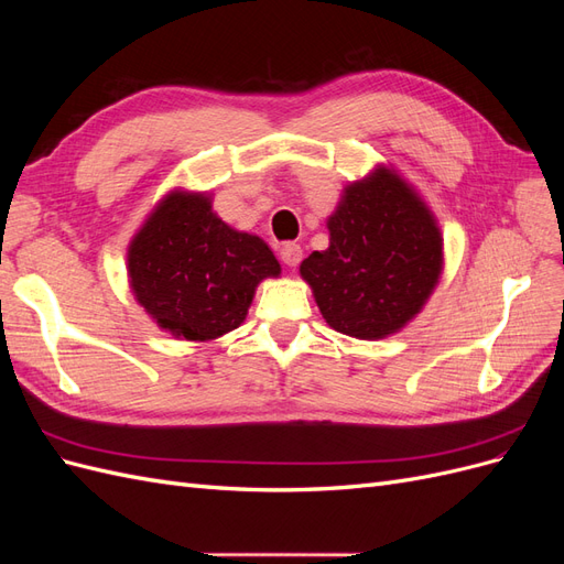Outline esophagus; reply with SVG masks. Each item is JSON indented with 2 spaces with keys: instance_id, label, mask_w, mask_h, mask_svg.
I'll return each instance as SVG.
<instances>
[{
  "instance_id": "34e87169",
  "label": "esophagus",
  "mask_w": 564,
  "mask_h": 564,
  "mask_svg": "<svg viewBox=\"0 0 564 564\" xmlns=\"http://www.w3.org/2000/svg\"><path fill=\"white\" fill-rule=\"evenodd\" d=\"M280 256H282V261H284L289 268H296V265L301 263V259H303V249H301L296 242H289V245L282 247Z\"/></svg>"
}]
</instances>
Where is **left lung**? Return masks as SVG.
<instances>
[{
  "label": "left lung",
  "instance_id": "left-lung-1",
  "mask_svg": "<svg viewBox=\"0 0 564 564\" xmlns=\"http://www.w3.org/2000/svg\"><path fill=\"white\" fill-rule=\"evenodd\" d=\"M329 247L299 268L332 329L379 340L402 332L445 270V237L429 202L392 164L350 181L327 218Z\"/></svg>",
  "mask_w": 564,
  "mask_h": 564
}]
</instances>
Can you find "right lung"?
Masks as SVG:
<instances>
[{
  "mask_svg": "<svg viewBox=\"0 0 564 564\" xmlns=\"http://www.w3.org/2000/svg\"><path fill=\"white\" fill-rule=\"evenodd\" d=\"M207 191L172 187L127 247L129 289L178 340L209 344L247 319L256 286L282 265L259 235L228 226Z\"/></svg>",
  "mask_w": 564,
  "mask_h": 564,
  "instance_id": "right-lung-1",
  "label": "right lung"
}]
</instances>
